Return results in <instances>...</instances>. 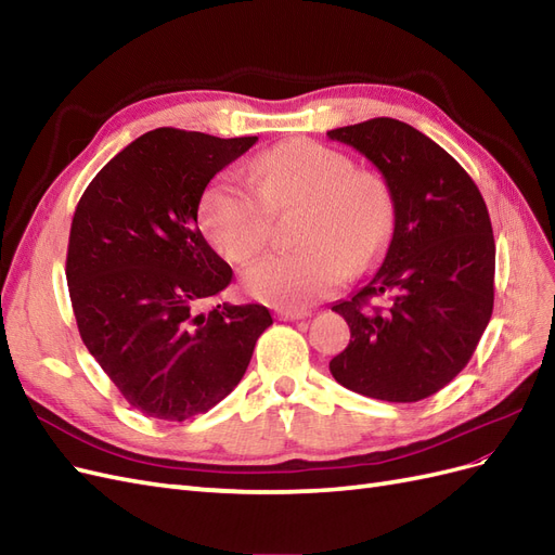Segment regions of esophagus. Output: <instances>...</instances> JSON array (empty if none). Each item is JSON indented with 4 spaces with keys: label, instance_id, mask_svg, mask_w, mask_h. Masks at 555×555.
I'll return each mask as SVG.
<instances>
[{
    "label": "esophagus",
    "instance_id": "esophagus-1",
    "mask_svg": "<svg viewBox=\"0 0 555 555\" xmlns=\"http://www.w3.org/2000/svg\"><path fill=\"white\" fill-rule=\"evenodd\" d=\"M278 317L282 322H294V319H306L310 317L308 310H278Z\"/></svg>",
    "mask_w": 555,
    "mask_h": 555
}]
</instances>
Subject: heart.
Masks as SVG:
<instances>
[{"mask_svg":"<svg viewBox=\"0 0 555 555\" xmlns=\"http://www.w3.org/2000/svg\"><path fill=\"white\" fill-rule=\"evenodd\" d=\"M257 188L220 176L201 198V227L220 255L245 263L271 238V211L304 204L287 255L245 268L249 296L282 310H300L328 296L347 273L375 266L393 233V196L384 180L357 171L340 150L294 139L255 162Z\"/></svg>","mask_w":555,"mask_h":555,"instance_id":"1","label":"heart"}]
</instances>
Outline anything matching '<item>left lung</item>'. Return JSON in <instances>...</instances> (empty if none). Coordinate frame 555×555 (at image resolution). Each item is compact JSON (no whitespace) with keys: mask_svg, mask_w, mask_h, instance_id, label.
Segmentation results:
<instances>
[{"mask_svg":"<svg viewBox=\"0 0 555 555\" xmlns=\"http://www.w3.org/2000/svg\"><path fill=\"white\" fill-rule=\"evenodd\" d=\"M377 166L393 196V236L377 273L331 310L351 340L328 367L367 398L416 402L467 365L493 312L495 241L463 166L418 129L375 120L326 131ZM384 295L386 309L370 300Z\"/></svg>","mask_w":555,"mask_h":555,"instance_id":"obj_1","label":"left lung"}]
</instances>
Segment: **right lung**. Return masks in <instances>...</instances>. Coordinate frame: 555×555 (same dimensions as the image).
Wrapping results in <instances>:
<instances>
[{"instance_id":"right-lung-1","label":"right lung","mask_w":555,"mask_h":555,"mask_svg":"<svg viewBox=\"0 0 555 555\" xmlns=\"http://www.w3.org/2000/svg\"><path fill=\"white\" fill-rule=\"evenodd\" d=\"M257 137L162 127L117 153L74 212L66 284L80 338L131 408L162 422L208 412L243 379L263 306H217L233 271L198 231L208 182Z\"/></svg>"}]
</instances>
